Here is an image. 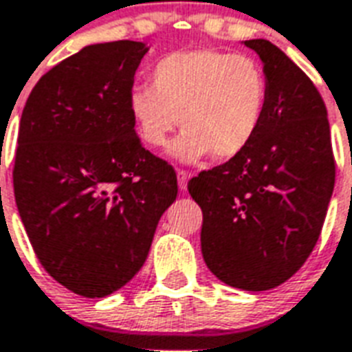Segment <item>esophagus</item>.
<instances>
[{"mask_svg": "<svg viewBox=\"0 0 352 352\" xmlns=\"http://www.w3.org/2000/svg\"><path fill=\"white\" fill-rule=\"evenodd\" d=\"M190 177H192V173L186 171V169H179V171H177V183H179V188L181 190L188 188Z\"/></svg>", "mask_w": 352, "mask_h": 352, "instance_id": "34e87169", "label": "esophagus"}]
</instances>
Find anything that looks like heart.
<instances>
[{"label":"heart","instance_id":"heart-1","mask_svg":"<svg viewBox=\"0 0 352 352\" xmlns=\"http://www.w3.org/2000/svg\"><path fill=\"white\" fill-rule=\"evenodd\" d=\"M129 108L138 136L162 149L181 124L171 155L194 162L212 153L228 160L246 149L267 108V76L261 65L231 52H175L151 70V87L130 93Z\"/></svg>","mask_w":352,"mask_h":352}]
</instances>
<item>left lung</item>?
<instances>
[{"instance_id":"obj_1","label":"left lung","mask_w":352,"mask_h":352,"mask_svg":"<svg viewBox=\"0 0 352 352\" xmlns=\"http://www.w3.org/2000/svg\"><path fill=\"white\" fill-rule=\"evenodd\" d=\"M257 52L267 76V108L256 138L228 162L190 179L203 210L201 252L212 274L242 291L287 282L321 235L336 181L327 106L278 46Z\"/></svg>"}]
</instances>
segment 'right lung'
<instances>
[{
    "label": "right lung",
    "instance_id": "1",
    "mask_svg": "<svg viewBox=\"0 0 352 352\" xmlns=\"http://www.w3.org/2000/svg\"><path fill=\"white\" fill-rule=\"evenodd\" d=\"M147 50L85 46L38 80L20 119L12 184L25 233L44 270L87 298L136 276L177 197L175 169L143 147L130 116Z\"/></svg>",
    "mask_w": 352,
    "mask_h": 352
}]
</instances>
